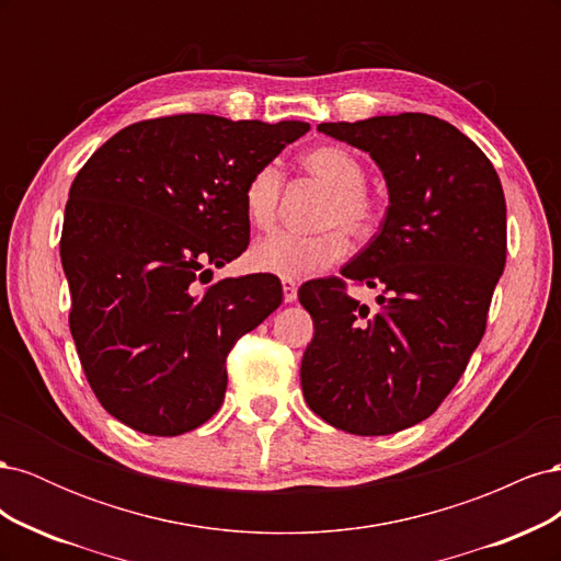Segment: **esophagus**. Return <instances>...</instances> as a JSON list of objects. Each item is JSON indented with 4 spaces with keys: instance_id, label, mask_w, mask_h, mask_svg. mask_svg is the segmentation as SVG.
<instances>
[{
    "instance_id": "1",
    "label": "esophagus",
    "mask_w": 561,
    "mask_h": 561,
    "mask_svg": "<svg viewBox=\"0 0 561 561\" xmlns=\"http://www.w3.org/2000/svg\"><path fill=\"white\" fill-rule=\"evenodd\" d=\"M283 299L287 304H293L297 299V283L295 280H287L283 278Z\"/></svg>"
}]
</instances>
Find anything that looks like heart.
Wrapping results in <instances>:
<instances>
[{
    "instance_id": "1",
    "label": "heart",
    "mask_w": 561,
    "mask_h": 561,
    "mask_svg": "<svg viewBox=\"0 0 561 561\" xmlns=\"http://www.w3.org/2000/svg\"><path fill=\"white\" fill-rule=\"evenodd\" d=\"M304 171L328 186L318 213V233L276 231L254 243L248 262L254 271L287 280L311 278L339 262L348 250L344 227L353 236H365L375 227V203L367 196V171L363 161L339 145H320L301 157ZM283 173L276 161L262 163L243 186V210L254 227H271L278 213Z\"/></svg>"
}]
</instances>
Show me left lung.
Here are the masks:
<instances>
[{"label": "left lung", "instance_id": "8db88e82", "mask_svg": "<svg viewBox=\"0 0 561 561\" xmlns=\"http://www.w3.org/2000/svg\"><path fill=\"white\" fill-rule=\"evenodd\" d=\"M375 159L388 186L379 233L342 268L377 287L379 311L342 278L309 280L313 318L301 390L330 426L390 435L428 419L466 371L505 266V196L494 165L443 118L419 112L320 124Z\"/></svg>", "mask_w": 561, "mask_h": 561}]
</instances>
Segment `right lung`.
<instances>
[{
  "instance_id": "obj_1",
  "label": "right lung",
  "mask_w": 561,
  "mask_h": 561,
  "mask_svg": "<svg viewBox=\"0 0 561 561\" xmlns=\"http://www.w3.org/2000/svg\"><path fill=\"white\" fill-rule=\"evenodd\" d=\"M309 130L215 114L118 130L77 173L60 260L70 330L95 398L133 431L173 437L225 402L227 355L283 301L276 276L225 278L248 248L243 186Z\"/></svg>"
}]
</instances>
